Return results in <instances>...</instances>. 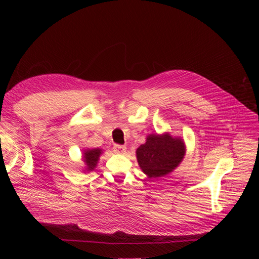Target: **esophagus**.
I'll list each match as a JSON object with an SVG mask.
<instances>
[{
	"mask_svg": "<svg viewBox=\"0 0 259 259\" xmlns=\"http://www.w3.org/2000/svg\"><path fill=\"white\" fill-rule=\"evenodd\" d=\"M113 150H114V152H116V153L123 154V153L126 152V147L122 146V145H114Z\"/></svg>",
	"mask_w": 259,
	"mask_h": 259,
	"instance_id": "34e87169",
	"label": "esophagus"
}]
</instances>
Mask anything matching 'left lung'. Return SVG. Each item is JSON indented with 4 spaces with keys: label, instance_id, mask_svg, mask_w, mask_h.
Instances as JSON below:
<instances>
[{
    "label": "left lung",
    "instance_id": "left-lung-1",
    "mask_svg": "<svg viewBox=\"0 0 259 259\" xmlns=\"http://www.w3.org/2000/svg\"><path fill=\"white\" fill-rule=\"evenodd\" d=\"M186 154V145L182 137L169 133L149 134L146 143L137 148L138 165L149 178H159L171 173Z\"/></svg>",
    "mask_w": 259,
    "mask_h": 259
}]
</instances>
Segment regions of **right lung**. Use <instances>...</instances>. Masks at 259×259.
Here are the masks:
<instances>
[{
	"mask_svg": "<svg viewBox=\"0 0 259 259\" xmlns=\"http://www.w3.org/2000/svg\"><path fill=\"white\" fill-rule=\"evenodd\" d=\"M103 149L94 148L85 149L82 152V161L84 162V168L82 169L84 173H90L96 168L97 163L99 161L100 155L103 154Z\"/></svg>",
	"mask_w": 259,
	"mask_h": 259,
	"instance_id": "obj_1",
	"label": "right lung"
}]
</instances>
